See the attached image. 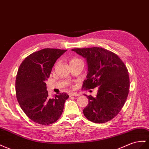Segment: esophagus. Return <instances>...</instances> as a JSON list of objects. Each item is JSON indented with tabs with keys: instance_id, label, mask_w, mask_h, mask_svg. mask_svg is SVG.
<instances>
[{
	"instance_id": "1",
	"label": "esophagus",
	"mask_w": 149,
	"mask_h": 149,
	"mask_svg": "<svg viewBox=\"0 0 149 149\" xmlns=\"http://www.w3.org/2000/svg\"><path fill=\"white\" fill-rule=\"evenodd\" d=\"M69 96H79V95L76 93H69Z\"/></svg>"
}]
</instances>
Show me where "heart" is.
<instances>
[{
	"instance_id": "heart-1",
	"label": "heart",
	"mask_w": 149,
	"mask_h": 149,
	"mask_svg": "<svg viewBox=\"0 0 149 149\" xmlns=\"http://www.w3.org/2000/svg\"><path fill=\"white\" fill-rule=\"evenodd\" d=\"M79 60H80V59H78V58H73V59H72L71 60L70 62L76 61H79Z\"/></svg>"
}]
</instances>
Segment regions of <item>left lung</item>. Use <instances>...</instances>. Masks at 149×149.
I'll return each mask as SVG.
<instances>
[{
	"label": "left lung",
	"instance_id": "left-lung-1",
	"mask_svg": "<svg viewBox=\"0 0 149 149\" xmlns=\"http://www.w3.org/2000/svg\"><path fill=\"white\" fill-rule=\"evenodd\" d=\"M85 58L88 65L86 79L83 88L98 87L96 97L86 96L88 104L83 113L90 121L102 123L117 115L126 102L130 80L127 68L118 56L102 47L71 49Z\"/></svg>",
	"mask_w": 149,
	"mask_h": 149
}]
</instances>
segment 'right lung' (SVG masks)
<instances>
[{
    "label": "right lung",
    "instance_id": "obj_1",
    "mask_svg": "<svg viewBox=\"0 0 149 149\" xmlns=\"http://www.w3.org/2000/svg\"><path fill=\"white\" fill-rule=\"evenodd\" d=\"M67 50L46 48L32 53L20 65L16 76V97L31 120L43 125L59 118L69 95L66 93L48 96L46 81L57 59Z\"/></svg>",
    "mask_w": 149,
    "mask_h": 149
}]
</instances>
